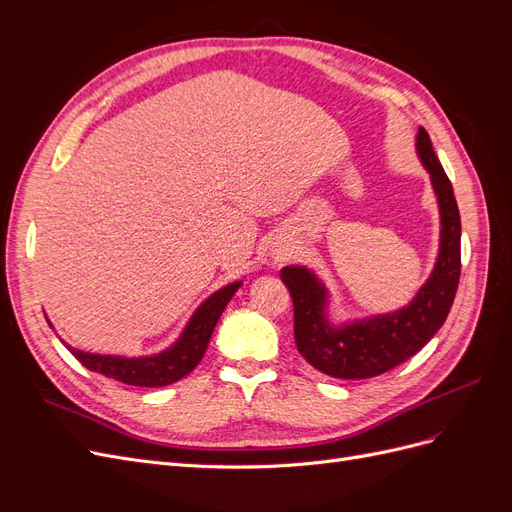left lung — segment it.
I'll list each match as a JSON object with an SVG mask.
<instances>
[{
	"label": "left lung",
	"mask_w": 512,
	"mask_h": 512,
	"mask_svg": "<svg viewBox=\"0 0 512 512\" xmlns=\"http://www.w3.org/2000/svg\"><path fill=\"white\" fill-rule=\"evenodd\" d=\"M416 153L438 198L440 252L429 280L406 307L333 324L327 312L329 290L314 271L292 265L280 273L294 305V342L309 365L331 378H374L408 361L438 333L451 312L461 273V218L453 185L425 128H418Z\"/></svg>",
	"instance_id": "obj_1"
}]
</instances>
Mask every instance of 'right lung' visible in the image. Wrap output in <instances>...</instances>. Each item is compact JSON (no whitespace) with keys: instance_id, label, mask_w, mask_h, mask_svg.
<instances>
[{"instance_id":"right-lung-1","label":"right lung","mask_w":512,"mask_h":512,"mask_svg":"<svg viewBox=\"0 0 512 512\" xmlns=\"http://www.w3.org/2000/svg\"><path fill=\"white\" fill-rule=\"evenodd\" d=\"M241 282H232L218 292H213L209 299L198 305L190 322L185 324L183 333L177 342L151 356H113V354H94L76 350L64 344L76 359L87 369L98 371V374L119 380L132 386H166L188 376L190 371L200 363L209 346L211 333L218 324L222 312L226 309L232 294L239 290ZM49 322V320H46ZM51 324V322H49Z\"/></svg>"}]
</instances>
